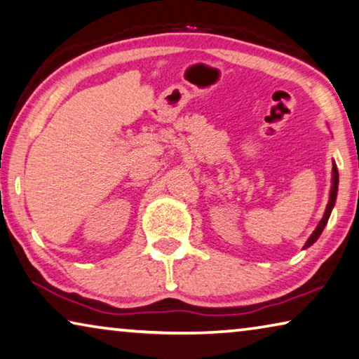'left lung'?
<instances>
[{
    "mask_svg": "<svg viewBox=\"0 0 359 359\" xmlns=\"http://www.w3.org/2000/svg\"><path fill=\"white\" fill-rule=\"evenodd\" d=\"M331 182H332V185H331V191H329V201H327L326 210H324L323 219L320 220V224L316 225L315 231L311 233L309 240H306V243L304 244V249L310 248L313 243H316V240H318V238H320V235H321L323 230H324V226H326V224H327L329 215H331L332 209L335 206V200H337V191H339V170H337V166H335V163H332V179H331Z\"/></svg>",
    "mask_w": 359,
    "mask_h": 359,
    "instance_id": "1",
    "label": "left lung"
}]
</instances>
